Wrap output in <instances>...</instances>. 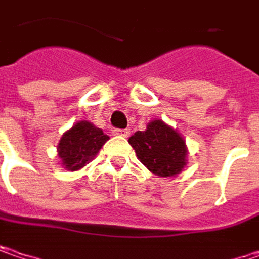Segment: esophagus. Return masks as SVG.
Here are the masks:
<instances>
[{
    "label": "esophagus",
    "mask_w": 259,
    "mask_h": 259,
    "mask_svg": "<svg viewBox=\"0 0 259 259\" xmlns=\"http://www.w3.org/2000/svg\"><path fill=\"white\" fill-rule=\"evenodd\" d=\"M113 135L120 136V138H127L130 135V129H114L113 130Z\"/></svg>",
    "instance_id": "34e87169"
}]
</instances>
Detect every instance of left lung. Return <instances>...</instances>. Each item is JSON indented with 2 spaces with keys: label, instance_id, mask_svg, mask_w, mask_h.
Here are the masks:
<instances>
[{
  "label": "left lung",
  "instance_id": "1",
  "mask_svg": "<svg viewBox=\"0 0 259 259\" xmlns=\"http://www.w3.org/2000/svg\"><path fill=\"white\" fill-rule=\"evenodd\" d=\"M138 160L160 177H173L183 171L188 162V146L182 133L162 120H152L144 132L129 138Z\"/></svg>",
  "mask_w": 259,
  "mask_h": 259
}]
</instances>
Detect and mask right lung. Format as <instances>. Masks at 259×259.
<instances>
[{
	"label": "right lung",
	"mask_w": 259,
	"mask_h": 259,
	"mask_svg": "<svg viewBox=\"0 0 259 259\" xmlns=\"http://www.w3.org/2000/svg\"><path fill=\"white\" fill-rule=\"evenodd\" d=\"M110 138L88 120H80L63 133L57 145L61 165L69 171H77L94 160Z\"/></svg>",
	"instance_id": "right-lung-1"
}]
</instances>
